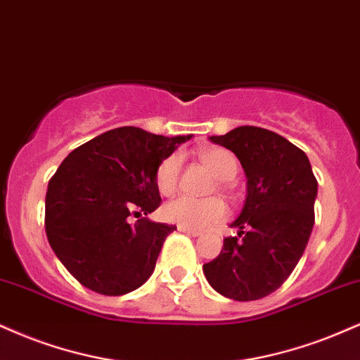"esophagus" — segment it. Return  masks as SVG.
Segmentation results:
<instances>
[{
	"mask_svg": "<svg viewBox=\"0 0 360 360\" xmlns=\"http://www.w3.org/2000/svg\"><path fill=\"white\" fill-rule=\"evenodd\" d=\"M181 233H186V235H191V236H201V231L198 229H191V228H186V226H177Z\"/></svg>",
	"mask_w": 360,
	"mask_h": 360,
	"instance_id": "34e87169",
	"label": "esophagus"
}]
</instances>
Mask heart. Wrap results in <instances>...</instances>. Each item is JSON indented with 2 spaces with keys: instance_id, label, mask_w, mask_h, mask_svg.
<instances>
[{
  "instance_id": "heart-1",
  "label": "heart",
  "mask_w": 360,
  "mask_h": 360,
  "mask_svg": "<svg viewBox=\"0 0 360 360\" xmlns=\"http://www.w3.org/2000/svg\"><path fill=\"white\" fill-rule=\"evenodd\" d=\"M199 158L206 164L216 177L221 179V186H226V181H231L238 172V161L223 147H205L199 153ZM181 167H183V155L174 153L167 155L158 166L155 171V186L164 196H172L179 188ZM164 218L169 223H176L177 226H186L191 229H206L221 223L228 214V207L223 199H193L188 196L177 198L164 206Z\"/></svg>"
}]
</instances>
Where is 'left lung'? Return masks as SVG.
Returning a JSON list of instances; mask_svg holds the SVG:
<instances>
[{
  "mask_svg": "<svg viewBox=\"0 0 360 360\" xmlns=\"http://www.w3.org/2000/svg\"><path fill=\"white\" fill-rule=\"evenodd\" d=\"M210 141L235 153L248 181L245 206L231 223L240 238H224L202 271L223 297L258 300L280 288L304 255L317 179L304 150L266 129L243 125Z\"/></svg>",
  "mask_w": 360,
  "mask_h": 360,
  "instance_id": "8db88e82",
  "label": "left lung"
}]
</instances>
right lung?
Here are the masks:
<instances>
[{
    "instance_id": "obj_1",
    "label": "right lung",
    "mask_w": 360,
    "mask_h": 360,
    "mask_svg": "<svg viewBox=\"0 0 360 360\" xmlns=\"http://www.w3.org/2000/svg\"><path fill=\"white\" fill-rule=\"evenodd\" d=\"M189 139L112 129L72 150L56 169L45 198L46 238L84 287L125 295L153 275L176 226L146 217L129 224L127 218L158 210V166Z\"/></svg>"
}]
</instances>
